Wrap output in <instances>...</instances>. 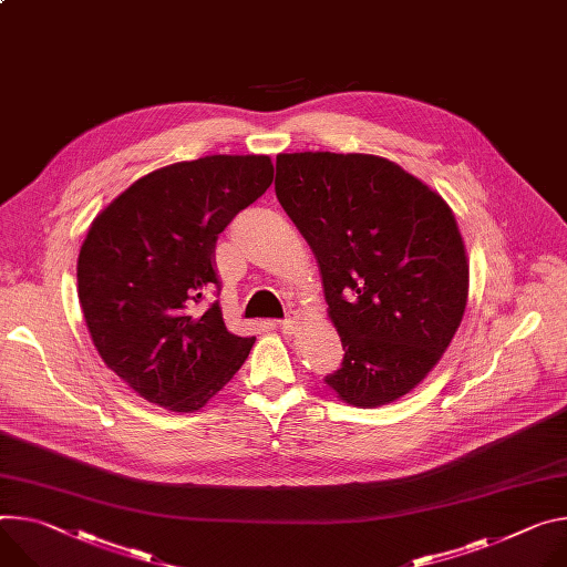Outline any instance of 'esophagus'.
I'll return each mask as SVG.
<instances>
[{
	"label": "esophagus",
	"mask_w": 567,
	"mask_h": 567,
	"mask_svg": "<svg viewBox=\"0 0 567 567\" xmlns=\"http://www.w3.org/2000/svg\"><path fill=\"white\" fill-rule=\"evenodd\" d=\"M278 328H280V332H282V334H291V332H293V328H296V321H293L291 317H287V319L278 321Z\"/></svg>",
	"instance_id": "1"
}]
</instances>
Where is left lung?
<instances>
[{"mask_svg":"<svg viewBox=\"0 0 567 567\" xmlns=\"http://www.w3.org/2000/svg\"><path fill=\"white\" fill-rule=\"evenodd\" d=\"M276 196L310 244L346 350L326 384L371 409L439 364L468 300V257L447 203L367 153L276 158Z\"/></svg>","mask_w":567,"mask_h":567,"instance_id":"8db88e82","label":"left lung"}]
</instances>
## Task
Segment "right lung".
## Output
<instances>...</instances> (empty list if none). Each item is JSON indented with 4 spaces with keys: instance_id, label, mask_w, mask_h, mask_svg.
Wrapping results in <instances>:
<instances>
[{
    "instance_id": "1",
    "label": "right lung",
    "mask_w": 567,
    "mask_h": 567,
    "mask_svg": "<svg viewBox=\"0 0 567 567\" xmlns=\"http://www.w3.org/2000/svg\"><path fill=\"white\" fill-rule=\"evenodd\" d=\"M274 183L269 156H205L146 174L101 213L81 246L85 326L106 367L144 400L196 411L255 343L228 332L215 269L219 233Z\"/></svg>"
}]
</instances>
